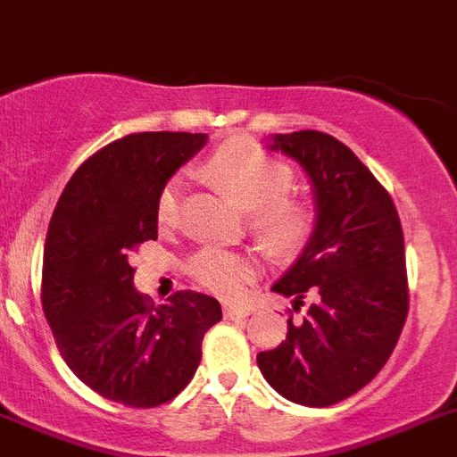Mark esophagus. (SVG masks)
I'll use <instances>...</instances> for the list:
<instances>
[{
	"mask_svg": "<svg viewBox=\"0 0 457 457\" xmlns=\"http://www.w3.org/2000/svg\"><path fill=\"white\" fill-rule=\"evenodd\" d=\"M248 313H251V309H244V306H225V318H228V320L246 318Z\"/></svg>",
	"mask_w": 457,
	"mask_h": 457,
	"instance_id": "obj_1",
	"label": "esophagus"
}]
</instances>
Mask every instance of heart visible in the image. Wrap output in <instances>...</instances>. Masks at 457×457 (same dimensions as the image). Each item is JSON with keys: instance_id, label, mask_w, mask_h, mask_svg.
I'll use <instances>...</instances> for the list:
<instances>
[{"instance_id": "obj_1", "label": "heart", "mask_w": 457, "mask_h": 457, "mask_svg": "<svg viewBox=\"0 0 457 457\" xmlns=\"http://www.w3.org/2000/svg\"><path fill=\"white\" fill-rule=\"evenodd\" d=\"M213 186L248 209V225L274 253L290 255L304 248L316 228V209L306 199L290 195L293 167L270 155L251 139H232L218 145L202 164ZM179 181H170L157 197V222L176 225ZM187 274L197 286L220 297H237L258 276V262L244 253L204 246L187 260Z\"/></svg>"}]
</instances>
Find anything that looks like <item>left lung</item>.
Segmentation results:
<instances>
[{
  "label": "left lung",
  "instance_id": "8db88e82",
  "mask_svg": "<svg viewBox=\"0 0 457 457\" xmlns=\"http://www.w3.org/2000/svg\"><path fill=\"white\" fill-rule=\"evenodd\" d=\"M274 151L312 176L318 222L274 286L312 300L286 341L258 353L271 388L304 406H332L365 388L388 362L409 313L404 235L388 190L339 139L316 129L276 134Z\"/></svg>",
  "mask_w": 457,
  "mask_h": 457
}]
</instances>
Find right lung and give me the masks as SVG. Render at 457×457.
<instances>
[{
    "mask_svg": "<svg viewBox=\"0 0 457 457\" xmlns=\"http://www.w3.org/2000/svg\"><path fill=\"white\" fill-rule=\"evenodd\" d=\"M206 134L137 132L80 164L53 211L41 304L57 351L87 388L153 409L186 388L202 360L218 300L179 290L153 304L134 290L129 255L157 239V197Z\"/></svg>",
    "mask_w": 457,
    "mask_h": 457,
    "instance_id": "obj_1",
    "label": "right lung"
}]
</instances>
